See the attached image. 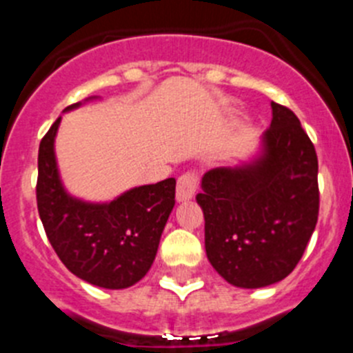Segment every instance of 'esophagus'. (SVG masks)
Segmentation results:
<instances>
[{
    "label": "esophagus",
    "mask_w": 353,
    "mask_h": 353,
    "mask_svg": "<svg viewBox=\"0 0 353 353\" xmlns=\"http://www.w3.org/2000/svg\"><path fill=\"white\" fill-rule=\"evenodd\" d=\"M199 179L194 171H185L183 174L179 176V182H176V199L179 201H185V199H191L196 194V189H198Z\"/></svg>",
    "instance_id": "34e87169"
}]
</instances>
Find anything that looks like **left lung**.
Wrapping results in <instances>:
<instances>
[{"instance_id":"obj_1","label":"left lung","mask_w":353,"mask_h":353,"mask_svg":"<svg viewBox=\"0 0 353 353\" xmlns=\"http://www.w3.org/2000/svg\"><path fill=\"white\" fill-rule=\"evenodd\" d=\"M263 154L205 173L196 196L208 261L230 285L261 288L297 267L318 221V157L292 109L272 102Z\"/></svg>"}]
</instances>
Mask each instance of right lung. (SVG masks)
Listing matches in <instances>:
<instances>
[{
    "instance_id": "obj_1",
    "label": "right lung",
    "mask_w": 353,
    "mask_h": 353,
    "mask_svg": "<svg viewBox=\"0 0 353 353\" xmlns=\"http://www.w3.org/2000/svg\"><path fill=\"white\" fill-rule=\"evenodd\" d=\"M79 105L72 104L65 111ZM54 121L40 141L37 207L52 249L74 276L121 290L145 277L174 207L176 180L134 187L109 203H86L61 185L54 157Z\"/></svg>"
}]
</instances>
